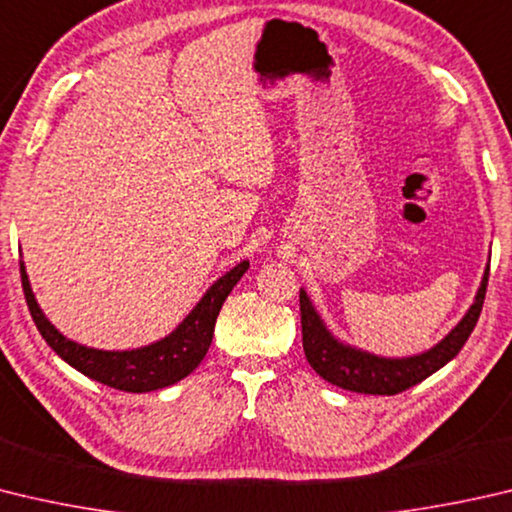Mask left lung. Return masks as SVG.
Listing matches in <instances>:
<instances>
[{
	"instance_id": "left-lung-1",
	"label": "left lung",
	"mask_w": 512,
	"mask_h": 512,
	"mask_svg": "<svg viewBox=\"0 0 512 512\" xmlns=\"http://www.w3.org/2000/svg\"><path fill=\"white\" fill-rule=\"evenodd\" d=\"M488 273L490 266L483 275L481 288L477 293L475 304L470 306L457 329L450 331V336H445L434 349L421 353L414 358H378L371 353L358 351L340 345L338 340H333L331 333L324 329L322 320L309 302V297L302 291L300 293V315H302V347L306 353L309 365L318 371V374L329 380L331 385H338L342 389L358 394H380V396H394L401 394L405 389L421 383L427 376H432L436 369L457 356V353L466 345L472 329L479 320V313L483 309V300H486V288H488Z\"/></svg>"
}]
</instances>
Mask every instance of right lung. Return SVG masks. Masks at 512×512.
I'll use <instances>...</instances> for the list:
<instances>
[{"label": "right lung", "instance_id": "1", "mask_svg": "<svg viewBox=\"0 0 512 512\" xmlns=\"http://www.w3.org/2000/svg\"><path fill=\"white\" fill-rule=\"evenodd\" d=\"M248 271V262H241L221 280L210 286V291L203 295V300L194 306V311L183 320L172 336L156 342V345L136 349V351H98L76 345L62 336L53 324L44 318V313L37 306L33 291L26 277L24 264L20 262L22 288L26 304H29L31 318L42 338L49 342V347L58 353L62 360H67L71 367H76L80 374L98 380V383L120 389V392H154L167 385L179 383L181 378L192 374L199 367V362L208 353L215 333V322L221 311V304L226 302L232 286L241 275Z\"/></svg>", "mask_w": 512, "mask_h": 512}]
</instances>
